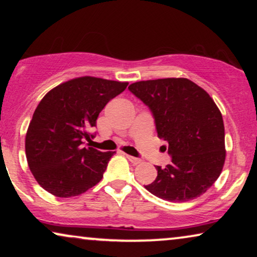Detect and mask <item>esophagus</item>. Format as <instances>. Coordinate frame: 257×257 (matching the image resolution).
Instances as JSON below:
<instances>
[{
	"label": "esophagus",
	"instance_id": "1",
	"mask_svg": "<svg viewBox=\"0 0 257 257\" xmlns=\"http://www.w3.org/2000/svg\"><path fill=\"white\" fill-rule=\"evenodd\" d=\"M126 158H127V159L131 161L133 165H138L142 163V159H139V158H136V157H132V156H128V154H126Z\"/></svg>",
	"mask_w": 257,
	"mask_h": 257
}]
</instances>
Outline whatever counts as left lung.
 <instances>
[{
    "label": "left lung",
    "instance_id": "left-lung-1",
    "mask_svg": "<svg viewBox=\"0 0 257 257\" xmlns=\"http://www.w3.org/2000/svg\"><path fill=\"white\" fill-rule=\"evenodd\" d=\"M128 90L150 107L158 137L166 140L172 157L165 168L157 166L156 180L145 188L171 202L203 194L220 177L226 159L223 119L214 100L187 78L142 80Z\"/></svg>",
    "mask_w": 257,
    "mask_h": 257
}]
</instances>
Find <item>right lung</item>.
Wrapping results in <instances>:
<instances>
[{"label":"right lung","instance_id":"obj_1","mask_svg":"<svg viewBox=\"0 0 257 257\" xmlns=\"http://www.w3.org/2000/svg\"><path fill=\"white\" fill-rule=\"evenodd\" d=\"M127 82L79 77L49 91L34 112L26 136V156L42 188L58 198L86 192L101 180L115 152L84 147L101 110Z\"/></svg>","mask_w":257,"mask_h":257}]
</instances>
